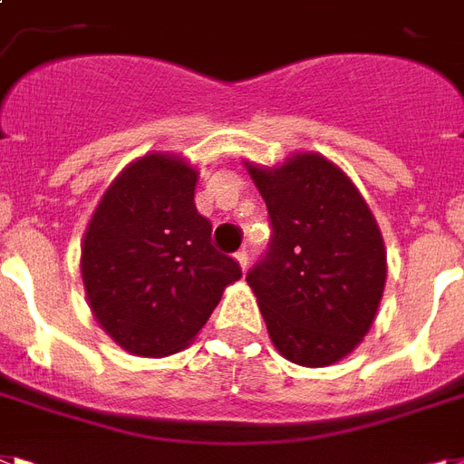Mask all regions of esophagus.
I'll return each mask as SVG.
<instances>
[{
	"instance_id": "1",
	"label": "esophagus",
	"mask_w": 464,
	"mask_h": 464,
	"mask_svg": "<svg viewBox=\"0 0 464 464\" xmlns=\"http://www.w3.org/2000/svg\"><path fill=\"white\" fill-rule=\"evenodd\" d=\"M236 259H238V265H240V269H247V265H250V252H247V250H245V247H243V250H238V252H236Z\"/></svg>"
}]
</instances>
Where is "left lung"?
I'll return each mask as SVG.
<instances>
[{
    "label": "left lung",
    "mask_w": 464,
    "mask_h": 464,
    "mask_svg": "<svg viewBox=\"0 0 464 464\" xmlns=\"http://www.w3.org/2000/svg\"><path fill=\"white\" fill-rule=\"evenodd\" d=\"M269 212V247L247 271L278 353L326 367L374 322L386 252L367 202L336 164L297 154L278 169L247 167Z\"/></svg>",
    "instance_id": "left-lung-1"
}]
</instances>
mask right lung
I'll list each match as a JSON object with an SVG mask.
<instances>
[{"instance_id": "1", "label": "right lung", "mask_w": 464, "mask_h": 464, "mask_svg": "<svg viewBox=\"0 0 464 464\" xmlns=\"http://www.w3.org/2000/svg\"><path fill=\"white\" fill-rule=\"evenodd\" d=\"M198 171L147 154L109 186L82 240L81 271L100 326L128 353H179L243 276L195 207Z\"/></svg>"}]
</instances>
